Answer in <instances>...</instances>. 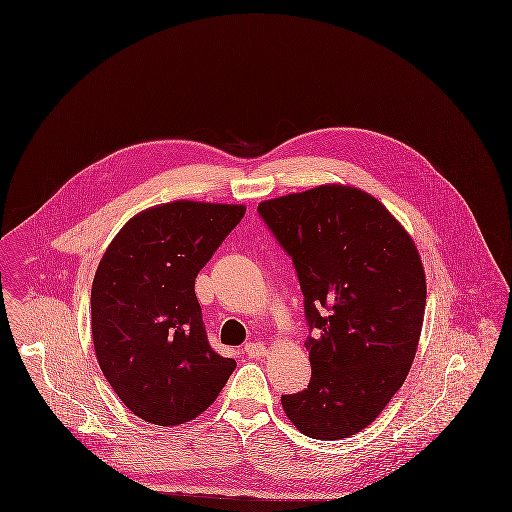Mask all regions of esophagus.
Segmentation results:
<instances>
[{"label": "esophagus", "instance_id": "esophagus-1", "mask_svg": "<svg viewBox=\"0 0 512 512\" xmlns=\"http://www.w3.org/2000/svg\"><path fill=\"white\" fill-rule=\"evenodd\" d=\"M245 354L249 358H261V356L267 354V348L261 342H247L245 344Z\"/></svg>", "mask_w": 512, "mask_h": 512}]
</instances>
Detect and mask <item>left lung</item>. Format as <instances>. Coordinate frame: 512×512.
<instances>
[{
  "mask_svg": "<svg viewBox=\"0 0 512 512\" xmlns=\"http://www.w3.org/2000/svg\"><path fill=\"white\" fill-rule=\"evenodd\" d=\"M257 211L293 259L314 332L310 384L283 396V409L312 439L350 437L390 404L415 358L427 293L415 243L350 186H318Z\"/></svg>",
  "mask_w": 512,
  "mask_h": 512,
  "instance_id": "8db88e82",
  "label": "left lung"
}]
</instances>
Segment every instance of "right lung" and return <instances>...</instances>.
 Instances as JSON below:
<instances>
[{
  "label": "right lung",
  "mask_w": 512,
  "mask_h": 512,
  "mask_svg": "<svg viewBox=\"0 0 512 512\" xmlns=\"http://www.w3.org/2000/svg\"><path fill=\"white\" fill-rule=\"evenodd\" d=\"M243 215L245 205H156L104 251L91 291L95 352L116 396L144 421L198 417L235 370L207 342L194 285Z\"/></svg>",
  "instance_id": "right-lung-1"
}]
</instances>
